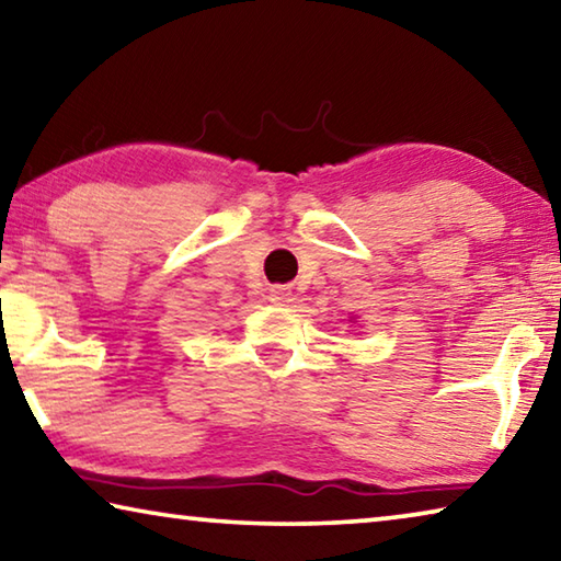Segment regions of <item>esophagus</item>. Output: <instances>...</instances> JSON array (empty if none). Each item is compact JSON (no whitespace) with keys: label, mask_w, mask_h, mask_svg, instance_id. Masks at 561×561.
<instances>
[{"label":"esophagus","mask_w":561,"mask_h":561,"mask_svg":"<svg viewBox=\"0 0 561 561\" xmlns=\"http://www.w3.org/2000/svg\"><path fill=\"white\" fill-rule=\"evenodd\" d=\"M270 301L277 304V307H287V304L294 301V294L289 287H284V284H274L270 289Z\"/></svg>","instance_id":"1"}]
</instances>
